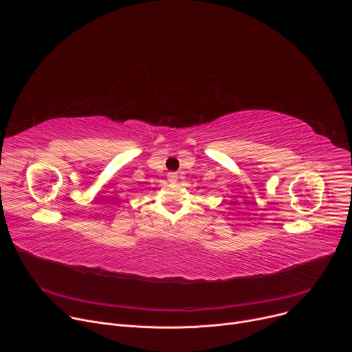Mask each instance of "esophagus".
Masks as SVG:
<instances>
[{
    "label": "esophagus",
    "mask_w": 352,
    "mask_h": 352,
    "mask_svg": "<svg viewBox=\"0 0 352 352\" xmlns=\"http://www.w3.org/2000/svg\"><path fill=\"white\" fill-rule=\"evenodd\" d=\"M167 179H168V182H171V184H177V182H178V174H177V173H168V174H167Z\"/></svg>",
    "instance_id": "esophagus-1"
}]
</instances>
